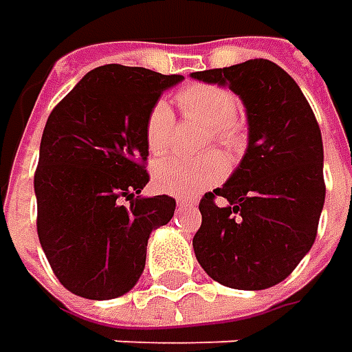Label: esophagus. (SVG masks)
<instances>
[{
  "mask_svg": "<svg viewBox=\"0 0 352 352\" xmlns=\"http://www.w3.org/2000/svg\"><path fill=\"white\" fill-rule=\"evenodd\" d=\"M176 204H178L180 210H188V208H194V206H196V201H194V199H188V197H178Z\"/></svg>",
  "mask_w": 352,
  "mask_h": 352,
  "instance_id": "1",
  "label": "esophagus"
}]
</instances>
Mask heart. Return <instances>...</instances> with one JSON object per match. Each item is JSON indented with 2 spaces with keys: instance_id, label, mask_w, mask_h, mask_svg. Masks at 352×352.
<instances>
[{
  "instance_id": "obj_1",
  "label": "heart",
  "mask_w": 352,
  "mask_h": 352,
  "mask_svg": "<svg viewBox=\"0 0 352 352\" xmlns=\"http://www.w3.org/2000/svg\"><path fill=\"white\" fill-rule=\"evenodd\" d=\"M178 105L190 119L208 125L206 141H215L227 151H236L245 142V125L239 119L235 94L215 84H192L180 89ZM174 137V113L164 100L153 103L144 121V141L153 155L166 153ZM227 174V160L221 153L210 151L197 158L168 156L153 168L155 186L172 196H196L221 182Z\"/></svg>"
}]
</instances>
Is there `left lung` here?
<instances>
[{
	"label": "left lung",
	"mask_w": 352,
	"mask_h": 352,
	"mask_svg": "<svg viewBox=\"0 0 352 352\" xmlns=\"http://www.w3.org/2000/svg\"><path fill=\"white\" fill-rule=\"evenodd\" d=\"M229 88L249 121V146L223 188L199 201L197 263L235 290H264L292 274L309 252L323 204V141L300 86L264 58L192 72ZM217 195L228 199L219 208Z\"/></svg>",
	"instance_id": "1"
}]
</instances>
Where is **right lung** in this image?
I'll return each mask as SVG.
<instances>
[{
	"instance_id": "obj_1",
	"label": "right lung",
	"mask_w": 352,
	"mask_h": 352,
	"mask_svg": "<svg viewBox=\"0 0 352 352\" xmlns=\"http://www.w3.org/2000/svg\"><path fill=\"white\" fill-rule=\"evenodd\" d=\"M184 76L105 64L48 116L34 172L36 233L52 272L76 296L113 300L141 278L146 243L176 199L142 197L144 121Z\"/></svg>"
}]
</instances>
